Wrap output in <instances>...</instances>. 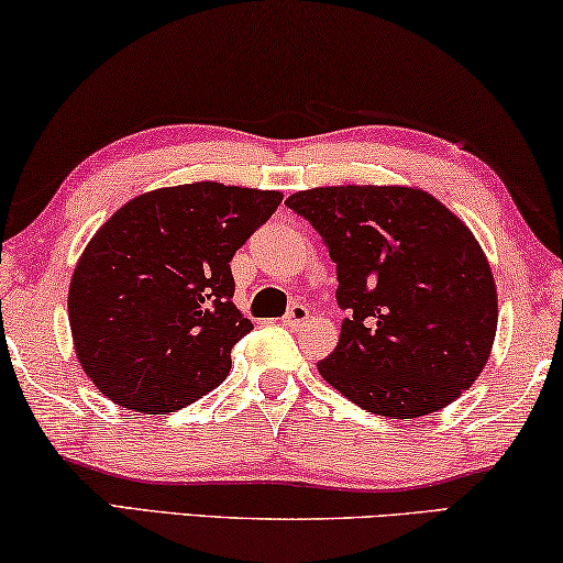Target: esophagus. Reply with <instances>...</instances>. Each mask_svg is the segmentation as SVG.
Listing matches in <instances>:
<instances>
[{
    "label": "esophagus",
    "instance_id": "34e87169",
    "mask_svg": "<svg viewBox=\"0 0 563 563\" xmlns=\"http://www.w3.org/2000/svg\"><path fill=\"white\" fill-rule=\"evenodd\" d=\"M310 318V310L303 303H292L288 313H285L283 323L288 325V329H298V325H303Z\"/></svg>",
    "mask_w": 563,
    "mask_h": 563
}]
</instances>
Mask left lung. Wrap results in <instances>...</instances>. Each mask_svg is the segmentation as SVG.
<instances>
[{"label": "left lung", "instance_id": "left-lung-1", "mask_svg": "<svg viewBox=\"0 0 563 563\" xmlns=\"http://www.w3.org/2000/svg\"><path fill=\"white\" fill-rule=\"evenodd\" d=\"M321 234L349 318L318 364L368 412L412 419L448 407L488 364L498 296L488 260L442 201L412 187H318L285 199Z\"/></svg>", "mask_w": 563, "mask_h": 563}]
</instances>
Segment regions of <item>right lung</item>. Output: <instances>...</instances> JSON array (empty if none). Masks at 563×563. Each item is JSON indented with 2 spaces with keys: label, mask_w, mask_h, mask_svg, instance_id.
Here are the masks:
<instances>
[{
  "label": "right lung",
  "mask_w": 563,
  "mask_h": 563,
  "mask_svg": "<svg viewBox=\"0 0 563 563\" xmlns=\"http://www.w3.org/2000/svg\"><path fill=\"white\" fill-rule=\"evenodd\" d=\"M283 201L217 181L123 205L75 265V354L90 382L133 412H174L220 387L253 323L232 303L230 260Z\"/></svg>",
  "instance_id": "right-lung-1"
}]
</instances>
